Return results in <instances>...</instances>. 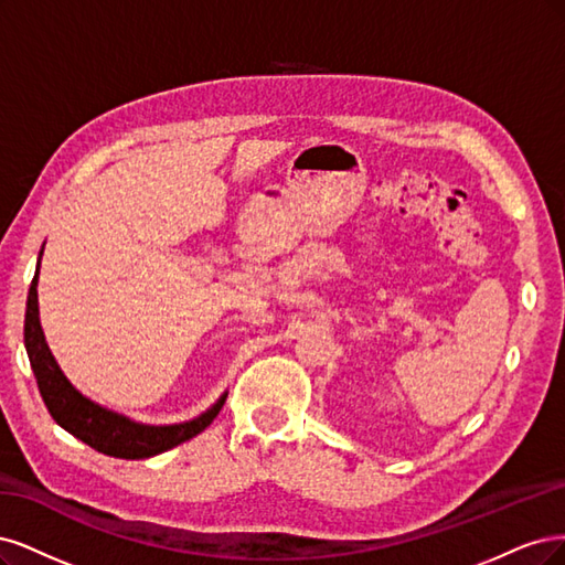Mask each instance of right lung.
I'll return each mask as SVG.
<instances>
[{
	"mask_svg": "<svg viewBox=\"0 0 565 565\" xmlns=\"http://www.w3.org/2000/svg\"><path fill=\"white\" fill-rule=\"evenodd\" d=\"M42 256V253H40ZM38 271L28 294V309H25V348L30 356V366L38 377V385L42 392L44 404L63 429H67L72 436H77L90 448L98 452L113 455V458L121 460H142L152 458L163 450H169L178 444H183L199 431H204L215 415L221 413L225 398L217 402L211 411L199 415L196 420L183 423V425H169V427H150V425H136L126 417L105 411L96 406L94 402L84 398L75 387L70 385L63 371L58 369L56 359L51 356L49 344L44 340L42 326H40V307H38Z\"/></svg>",
	"mask_w": 565,
	"mask_h": 565,
	"instance_id": "add662e5",
	"label": "right lung"
}]
</instances>
